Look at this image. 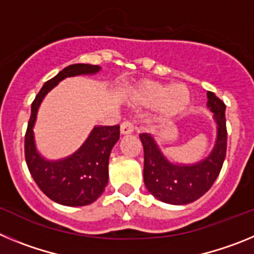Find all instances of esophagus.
Returning a JSON list of instances; mask_svg holds the SVG:
<instances>
[{
  "mask_svg": "<svg viewBox=\"0 0 254 254\" xmlns=\"http://www.w3.org/2000/svg\"><path fill=\"white\" fill-rule=\"evenodd\" d=\"M133 131L134 126L133 123L129 122V121H126V122H123L122 126H121V133L122 134H131Z\"/></svg>",
  "mask_w": 254,
  "mask_h": 254,
  "instance_id": "34e87169",
  "label": "esophagus"
}]
</instances>
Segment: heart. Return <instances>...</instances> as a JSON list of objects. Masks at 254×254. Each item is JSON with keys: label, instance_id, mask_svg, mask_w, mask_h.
<instances>
[{"label": "heart", "instance_id": "1", "mask_svg": "<svg viewBox=\"0 0 254 254\" xmlns=\"http://www.w3.org/2000/svg\"><path fill=\"white\" fill-rule=\"evenodd\" d=\"M132 103L142 107L159 105V120L169 121L186 111L190 102V93L183 84H163L158 81H142L129 91Z\"/></svg>", "mask_w": 254, "mask_h": 254}]
</instances>
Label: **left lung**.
<instances>
[{
    "label": "left lung",
    "instance_id": "8db88e82",
    "mask_svg": "<svg viewBox=\"0 0 254 254\" xmlns=\"http://www.w3.org/2000/svg\"><path fill=\"white\" fill-rule=\"evenodd\" d=\"M207 108L214 113L216 141L210 155L196 164L172 163L151 134H140L143 146V182L150 193L161 202H193L210 190L223 168L228 141L225 104L214 93L207 91Z\"/></svg>",
    "mask_w": 254,
    "mask_h": 254
}]
</instances>
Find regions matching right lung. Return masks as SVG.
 Returning a JSON list of instances; mask_svg holds the SVG:
<instances>
[{"mask_svg":"<svg viewBox=\"0 0 254 254\" xmlns=\"http://www.w3.org/2000/svg\"><path fill=\"white\" fill-rule=\"evenodd\" d=\"M96 64L67 66L43 85L31 104L30 120L25 133V160L31 177L47 197L64 206H86L99 198L108 185L111 151L120 140V126H95L77 151L60 160H47L38 152L34 125L44 96L66 77L94 75Z\"/></svg>","mask_w":254,"mask_h":254,"instance_id":"obj_1","label":"right lung"}]
</instances>
